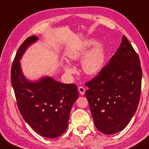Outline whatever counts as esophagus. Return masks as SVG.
Returning a JSON list of instances; mask_svg holds the SVG:
<instances>
[{
  "mask_svg": "<svg viewBox=\"0 0 149 149\" xmlns=\"http://www.w3.org/2000/svg\"><path fill=\"white\" fill-rule=\"evenodd\" d=\"M78 91H79L80 94H81V95H84L85 94V92H86V89H85V88L83 87H82V86H80V87H78Z\"/></svg>",
  "mask_w": 149,
  "mask_h": 149,
  "instance_id": "esophagus-1",
  "label": "esophagus"
}]
</instances>
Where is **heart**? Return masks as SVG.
Returning a JSON list of instances; mask_svg holds the SVG:
<instances>
[{
  "mask_svg": "<svg viewBox=\"0 0 149 149\" xmlns=\"http://www.w3.org/2000/svg\"><path fill=\"white\" fill-rule=\"evenodd\" d=\"M94 42L89 40L85 43L84 47L80 49L71 50L67 53V57L71 61H78L81 56L86 53V49L88 47L93 45ZM105 53L102 42H97L95 44L93 48L87 54L81 61V66L85 73L89 76H94L97 74L104 65ZM64 71L66 73L72 75L76 73V70L68 64L63 66Z\"/></svg>",
  "mask_w": 149,
  "mask_h": 149,
  "instance_id": "b5f03b06",
  "label": "heart"
}]
</instances>
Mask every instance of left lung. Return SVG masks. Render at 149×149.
Returning <instances> with one entry per match:
<instances>
[{
  "instance_id": "8db88e82",
  "label": "left lung",
  "mask_w": 149,
  "mask_h": 149,
  "mask_svg": "<svg viewBox=\"0 0 149 149\" xmlns=\"http://www.w3.org/2000/svg\"><path fill=\"white\" fill-rule=\"evenodd\" d=\"M140 63L138 54L124 35L108 64L86 84L94 124L104 134L123 130L136 111L141 87Z\"/></svg>"
}]
</instances>
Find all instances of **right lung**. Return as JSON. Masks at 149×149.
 <instances>
[{"instance_id": "obj_1", "label": "right lung", "mask_w": 149, "mask_h": 149, "mask_svg": "<svg viewBox=\"0 0 149 149\" xmlns=\"http://www.w3.org/2000/svg\"><path fill=\"white\" fill-rule=\"evenodd\" d=\"M38 40L37 36H31L19 47L11 68V83L25 122L40 135L54 139L66 130L78 91L75 84L60 83L50 76L35 81L24 76L19 61L27 49Z\"/></svg>"}]
</instances>
